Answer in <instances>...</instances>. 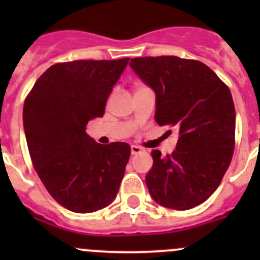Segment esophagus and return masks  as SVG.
Segmentation results:
<instances>
[{
	"mask_svg": "<svg viewBox=\"0 0 260 260\" xmlns=\"http://www.w3.org/2000/svg\"><path fill=\"white\" fill-rule=\"evenodd\" d=\"M141 151H142V148H141V147H138V146H132V147H131V153H132V154L140 153Z\"/></svg>",
	"mask_w": 260,
	"mask_h": 260,
	"instance_id": "34e87169",
	"label": "esophagus"
}]
</instances>
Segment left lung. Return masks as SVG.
I'll return each mask as SVG.
<instances>
[{
    "label": "left lung",
    "instance_id": "obj_1",
    "mask_svg": "<svg viewBox=\"0 0 260 260\" xmlns=\"http://www.w3.org/2000/svg\"><path fill=\"white\" fill-rule=\"evenodd\" d=\"M129 65L156 93V122L179 132L171 154L151 152L149 193L165 208H195L210 198L232 162L235 108L230 89L198 60L146 56Z\"/></svg>",
    "mask_w": 260,
    "mask_h": 260
}]
</instances>
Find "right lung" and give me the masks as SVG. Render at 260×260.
Segmentation results:
<instances>
[{
    "instance_id": "obj_1",
    "label": "right lung",
    "mask_w": 260,
    "mask_h": 260,
    "mask_svg": "<svg viewBox=\"0 0 260 260\" xmlns=\"http://www.w3.org/2000/svg\"><path fill=\"white\" fill-rule=\"evenodd\" d=\"M129 57L51 65L23 104V128L35 171L56 203L79 214L106 208L117 196L131 156L124 142L101 145L85 132L102 117Z\"/></svg>"
}]
</instances>
